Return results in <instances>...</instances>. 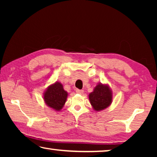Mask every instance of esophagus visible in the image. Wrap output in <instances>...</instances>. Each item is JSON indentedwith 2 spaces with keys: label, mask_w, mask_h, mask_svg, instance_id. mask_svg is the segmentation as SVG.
Wrapping results in <instances>:
<instances>
[{
  "label": "esophagus",
  "mask_w": 157,
  "mask_h": 157,
  "mask_svg": "<svg viewBox=\"0 0 157 157\" xmlns=\"http://www.w3.org/2000/svg\"><path fill=\"white\" fill-rule=\"evenodd\" d=\"M76 92L77 94H83V90H81V89H76Z\"/></svg>",
  "instance_id": "1"
}]
</instances>
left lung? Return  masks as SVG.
Masks as SVG:
<instances>
[{
    "label": "left lung",
    "instance_id": "obj_1",
    "mask_svg": "<svg viewBox=\"0 0 157 157\" xmlns=\"http://www.w3.org/2000/svg\"><path fill=\"white\" fill-rule=\"evenodd\" d=\"M91 104L96 111H101L106 109L112 101V94L108 86L98 84L94 91L89 94Z\"/></svg>",
    "mask_w": 157,
    "mask_h": 157
}]
</instances>
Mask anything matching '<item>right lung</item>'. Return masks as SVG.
<instances>
[{
	"mask_svg": "<svg viewBox=\"0 0 157 157\" xmlns=\"http://www.w3.org/2000/svg\"><path fill=\"white\" fill-rule=\"evenodd\" d=\"M68 93L63 89V86L59 82L50 86L44 94L46 104L55 110L60 111L65 104Z\"/></svg>",
	"mask_w": 157,
	"mask_h": 157,
	"instance_id": "1",
	"label": "right lung"
}]
</instances>
